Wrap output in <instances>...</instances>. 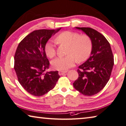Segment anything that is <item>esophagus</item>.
<instances>
[{"label":"esophagus","mask_w":126,"mask_h":126,"mask_svg":"<svg viewBox=\"0 0 126 126\" xmlns=\"http://www.w3.org/2000/svg\"><path fill=\"white\" fill-rule=\"evenodd\" d=\"M67 72L66 71H59V72H58V73H59V75H60V76H61V75H64V74L66 73Z\"/></svg>","instance_id":"obj_1"}]
</instances>
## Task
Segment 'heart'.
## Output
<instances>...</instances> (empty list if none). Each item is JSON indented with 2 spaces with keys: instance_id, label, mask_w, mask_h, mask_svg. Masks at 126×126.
<instances>
[{
  "instance_id": "1",
  "label": "heart",
  "mask_w": 126,
  "mask_h": 126,
  "mask_svg": "<svg viewBox=\"0 0 126 126\" xmlns=\"http://www.w3.org/2000/svg\"><path fill=\"white\" fill-rule=\"evenodd\" d=\"M57 44L68 47L64 57H59L53 61L51 65L54 69L58 71H66L75 64L76 60L82 62L90 55L93 44L91 38L86 34L79 35L76 32L64 31L55 38ZM45 52L50 58L56 55V49L52 41H49L45 45Z\"/></svg>"
}]
</instances>
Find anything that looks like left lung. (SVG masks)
Instances as JSON below:
<instances>
[{
    "instance_id": "1",
    "label": "left lung",
    "mask_w": 126,
    "mask_h": 126,
    "mask_svg": "<svg viewBox=\"0 0 126 126\" xmlns=\"http://www.w3.org/2000/svg\"><path fill=\"white\" fill-rule=\"evenodd\" d=\"M91 38L93 47L89 58L79 65V77L73 83L76 90L86 96L100 91L109 80L114 65L110 45L106 38L90 27H76Z\"/></svg>"
}]
</instances>
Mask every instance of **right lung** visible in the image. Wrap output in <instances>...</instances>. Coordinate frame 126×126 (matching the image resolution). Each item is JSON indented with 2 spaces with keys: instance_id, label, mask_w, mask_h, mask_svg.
<instances>
[{
  "instance_id": "obj_1",
  "label": "right lung",
  "mask_w": 126,
  "mask_h": 126,
  "mask_svg": "<svg viewBox=\"0 0 126 126\" xmlns=\"http://www.w3.org/2000/svg\"><path fill=\"white\" fill-rule=\"evenodd\" d=\"M61 29L33 31L18 45L14 68L20 84L33 96H40L47 93L59 79L57 71L45 73L50 63L44 48L50 38Z\"/></svg>"
}]
</instances>
